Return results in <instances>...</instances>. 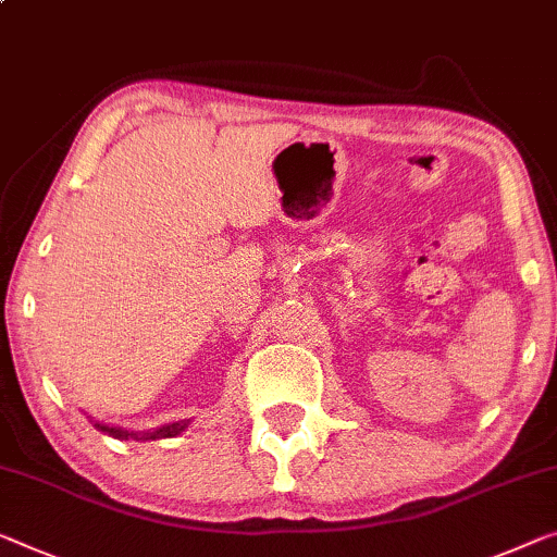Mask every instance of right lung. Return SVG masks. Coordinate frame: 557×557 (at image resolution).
Returning <instances> with one entry per match:
<instances>
[{
  "label": "right lung",
  "instance_id": "1",
  "mask_svg": "<svg viewBox=\"0 0 557 557\" xmlns=\"http://www.w3.org/2000/svg\"><path fill=\"white\" fill-rule=\"evenodd\" d=\"M89 422L99 430V433L110 435V437H117V440H162V437H174L180 433H185L189 428V422L193 420H177V422H168V425H160L154 430H145V433H137V430H124V428H114V425H107V422H99L89 418Z\"/></svg>",
  "mask_w": 557,
  "mask_h": 557
}]
</instances>
